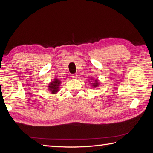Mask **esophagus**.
<instances>
[{
    "label": "esophagus",
    "instance_id": "esophagus-1",
    "mask_svg": "<svg viewBox=\"0 0 153 153\" xmlns=\"http://www.w3.org/2000/svg\"><path fill=\"white\" fill-rule=\"evenodd\" d=\"M71 77H72L73 79H77V75L76 74H72V75H71Z\"/></svg>",
    "mask_w": 153,
    "mask_h": 153
}]
</instances>
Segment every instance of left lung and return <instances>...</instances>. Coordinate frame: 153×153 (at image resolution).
I'll use <instances>...</instances> for the list:
<instances>
[{"mask_svg":"<svg viewBox=\"0 0 153 153\" xmlns=\"http://www.w3.org/2000/svg\"><path fill=\"white\" fill-rule=\"evenodd\" d=\"M95 83H92V84H93V87H97L99 85V83H98V81H97V79H96V80H95Z\"/></svg>","mask_w":153,"mask_h":153,"instance_id":"obj_1","label":"left lung"}]
</instances>
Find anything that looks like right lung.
I'll return each instance as SVG.
<instances>
[{"instance_id": "1", "label": "right lung", "mask_w": 153, "mask_h": 153, "mask_svg": "<svg viewBox=\"0 0 153 153\" xmlns=\"http://www.w3.org/2000/svg\"><path fill=\"white\" fill-rule=\"evenodd\" d=\"M60 85V82L58 79H55L54 81H53L48 86V89L52 93H55L59 90V86Z\"/></svg>"}]
</instances>
